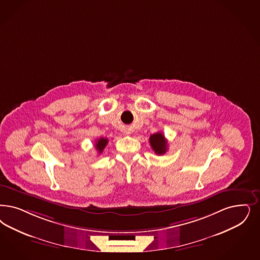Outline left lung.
Returning <instances> with one entry per match:
<instances>
[{
  "label": "left lung",
  "instance_id": "8db88e82",
  "mask_svg": "<svg viewBox=\"0 0 260 260\" xmlns=\"http://www.w3.org/2000/svg\"><path fill=\"white\" fill-rule=\"evenodd\" d=\"M150 144L152 147V150L154 152L158 155L164 154L167 152V148H168V143L166 138L164 137V135L161 133H156L150 136Z\"/></svg>",
  "mask_w": 260,
  "mask_h": 260
}]
</instances>
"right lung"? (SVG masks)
<instances>
[{
    "instance_id": "right-lung-1",
    "label": "right lung",
    "mask_w": 260,
    "mask_h": 260,
    "mask_svg": "<svg viewBox=\"0 0 260 260\" xmlns=\"http://www.w3.org/2000/svg\"><path fill=\"white\" fill-rule=\"evenodd\" d=\"M108 138L102 137V138H100V139L97 140V142L95 144V147H96V149H97L99 153H102V152L104 151V149L106 148V146L108 145Z\"/></svg>"
}]
</instances>
